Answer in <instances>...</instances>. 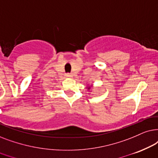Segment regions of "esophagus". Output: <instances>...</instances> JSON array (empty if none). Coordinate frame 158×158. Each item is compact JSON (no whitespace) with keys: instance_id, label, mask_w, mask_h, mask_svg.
<instances>
[{"instance_id":"1","label":"esophagus","mask_w":158,"mask_h":158,"mask_svg":"<svg viewBox=\"0 0 158 158\" xmlns=\"http://www.w3.org/2000/svg\"><path fill=\"white\" fill-rule=\"evenodd\" d=\"M66 77L68 78H71V77H72V74L70 73H66Z\"/></svg>"}]
</instances>
